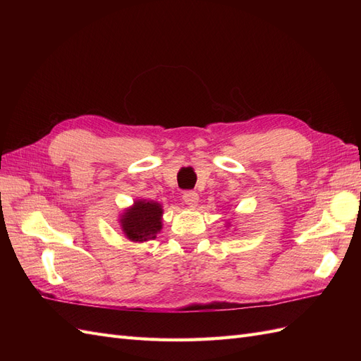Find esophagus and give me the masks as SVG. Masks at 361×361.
Instances as JSON below:
<instances>
[{
  "label": "esophagus",
  "mask_w": 361,
  "mask_h": 361,
  "mask_svg": "<svg viewBox=\"0 0 361 361\" xmlns=\"http://www.w3.org/2000/svg\"><path fill=\"white\" fill-rule=\"evenodd\" d=\"M182 199H183L185 204L197 206V203H199V194L195 192V191H185L183 195H182Z\"/></svg>",
  "instance_id": "1"
}]
</instances>
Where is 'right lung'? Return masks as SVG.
I'll list each match as a JSON object with an SVG mask.
<instances>
[{
    "label": "right lung",
    "instance_id": "obj_1",
    "mask_svg": "<svg viewBox=\"0 0 361 361\" xmlns=\"http://www.w3.org/2000/svg\"><path fill=\"white\" fill-rule=\"evenodd\" d=\"M162 207L154 202H135L123 215L122 228L130 241H147L161 231Z\"/></svg>",
    "mask_w": 361,
    "mask_h": 361
}]
</instances>
